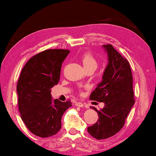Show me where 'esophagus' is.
I'll list each match as a JSON object with an SVG mask.
<instances>
[{"label":"esophagus","instance_id":"1","mask_svg":"<svg viewBox=\"0 0 156 156\" xmlns=\"http://www.w3.org/2000/svg\"><path fill=\"white\" fill-rule=\"evenodd\" d=\"M75 106H78V107H83L84 106V104H82V102H76Z\"/></svg>","mask_w":156,"mask_h":156}]
</instances>
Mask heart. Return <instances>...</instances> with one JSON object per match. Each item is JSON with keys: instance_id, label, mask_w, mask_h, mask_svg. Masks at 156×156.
<instances>
[{"instance_id": "b5f03b06", "label": "heart", "mask_w": 156, "mask_h": 156, "mask_svg": "<svg viewBox=\"0 0 156 156\" xmlns=\"http://www.w3.org/2000/svg\"><path fill=\"white\" fill-rule=\"evenodd\" d=\"M82 62L85 69H89V68H95L96 69L97 67V59L89 52H86L82 55Z\"/></svg>"}]
</instances>
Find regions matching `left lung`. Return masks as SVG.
<instances>
[{
  "label": "left lung",
  "mask_w": 156,
  "mask_h": 156,
  "mask_svg": "<svg viewBox=\"0 0 156 156\" xmlns=\"http://www.w3.org/2000/svg\"><path fill=\"white\" fill-rule=\"evenodd\" d=\"M107 54L108 64L104 69L101 82L91 94L89 99L104 102L97 112L99 119L87 128L89 133L98 140L112 137L122 129L125 120L133 107V76L130 64L112 44H103Z\"/></svg>",
  "instance_id": "obj_1"
}]
</instances>
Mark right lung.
<instances>
[{
  "label": "right lung",
  "instance_id": "right-lung-1",
  "mask_svg": "<svg viewBox=\"0 0 156 156\" xmlns=\"http://www.w3.org/2000/svg\"><path fill=\"white\" fill-rule=\"evenodd\" d=\"M69 50H47L27 61L17 84L18 108L21 119L30 131L47 138L61 129L64 113L71 101L52 99L51 88L58 84L62 62Z\"/></svg>",
  "mask_w": 156,
  "mask_h": 156
}]
</instances>
